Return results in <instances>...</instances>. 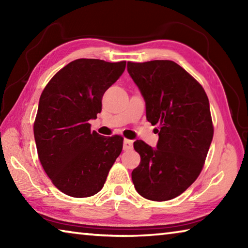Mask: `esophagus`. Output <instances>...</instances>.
<instances>
[{"label": "esophagus", "instance_id": "1", "mask_svg": "<svg viewBox=\"0 0 248 248\" xmlns=\"http://www.w3.org/2000/svg\"><path fill=\"white\" fill-rule=\"evenodd\" d=\"M132 148H133V141L124 139V151H130V150H132Z\"/></svg>", "mask_w": 248, "mask_h": 248}]
</instances>
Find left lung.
<instances>
[{
    "label": "left lung",
    "instance_id": "left-lung-1",
    "mask_svg": "<svg viewBox=\"0 0 248 248\" xmlns=\"http://www.w3.org/2000/svg\"><path fill=\"white\" fill-rule=\"evenodd\" d=\"M128 73L145 102L146 119L159 125L156 148L137 140L140 165L132 170L136 190L166 201L198 177L213 138L208 96L182 66L170 60L128 62Z\"/></svg>",
    "mask_w": 248,
    "mask_h": 248
}]
</instances>
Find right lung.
I'll return each instance as SVG.
<instances>
[{
	"label": "right lung",
	"mask_w": 248,
	"mask_h": 248,
	"mask_svg": "<svg viewBox=\"0 0 248 248\" xmlns=\"http://www.w3.org/2000/svg\"><path fill=\"white\" fill-rule=\"evenodd\" d=\"M125 69V61L78 59L45 87L33 124L41 165L63 194L84 198L102 189L123 150L120 136L91 131L102 111V98Z\"/></svg>",
	"instance_id": "add662e5"
}]
</instances>
